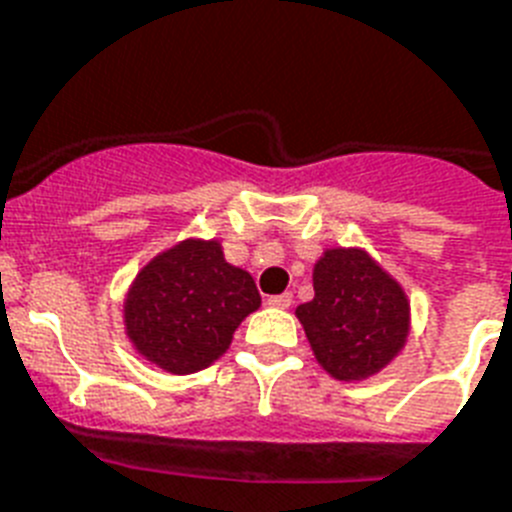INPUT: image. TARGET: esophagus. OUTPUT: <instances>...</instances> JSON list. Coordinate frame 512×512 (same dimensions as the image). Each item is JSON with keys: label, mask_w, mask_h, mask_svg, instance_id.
<instances>
[{"label": "esophagus", "mask_w": 512, "mask_h": 512, "mask_svg": "<svg viewBox=\"0 0 512 512\" xmlns=\"http://www.w3.org/2000/svg\"><path fill=\"white\" fill-rule=\"evenodd\" d=\"M268 305L270 307H289V305H292V294H289V292L273 294V297H268Z\"/></svg>", "instance_id": "1"}]
</instances>
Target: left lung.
Here are the masks:
<instances>
[{
    "label": "left lung",
    "mask_w": 512,
    "mask_h": 512,
    "mask_svg": "<svg viewBox=\"0 0 512 512\" xmlns=\"http://www.w3.org/2000/svg\"><path fill=\"white\" fill-rule=\"evenodd\" d=\"M315 297L297 307L318 363L350 381L381 371L407 336L400 284L360 249H328L315 265Z\"/></svg>",
    "instance_id": "left-lung-1"
}]
</instances>
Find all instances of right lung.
Returning <instances> with one entry per match:
<instances>
[{
	"mask_svg": "<svg viewBox=\"0 0 512 512\" xmlns=\"http://www.w3.org/2000/svg\"><path fill=\"white\" fill-rule=\"evenodd\" d=\"M257 307L255 281L223 260L218 242H184L136 276L126 328L147 360L170 373H194L228 350Z\"/></svg>",
	"mask_w": 512,
	"mask_h": 512,
	"instance_id": "add662e5",
	"label": "right lung"
}]
</instances>
